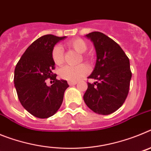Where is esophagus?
Here are the masks:
<instances>
[{
    "mask_svg": "<svg viewBox=\"0 0 151 151\" xmlns=\"http://www.w3.org/2000/svg\"><path fill=\"white\" fill-rule=\"evenodd\" d=\"M68 84H69V85H70V86H72V85H76L77 82H68Z\"/></svg>",
    "mask_w": 151,
    "mask_h": 151,
    "instance_id": "34e87169",
    "label": "esophagus"
}]
</instances>
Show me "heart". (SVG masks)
Masks as SVG:
<instances>
[{
	"label": "heart",
	"instance_id": "heart-1",
	"mask_svg": "<svg viewBox=\"0 0 151 151\" xmlns=\"http://www.w3.org/2000/svg\"><path fill=\"white\" fill-rule=\"evenodd\" d=\"M65 47L69 49L76 51L80 54L79 61H85L90 63L92 61V56L90 54H86L88 49L87 43L82 38H75L69 40L64 44ZM52 59L57 66H60L64 62V53L60 46L56 45L54 47L51 53ZM89 73V69L85 64H80L76 66H66L61 68L59 75L61 78L68 82H77L83 77L86 76Z\"/></svg>",
	"mask_w": 151,
	"mask_h": 151
}]
</instances>
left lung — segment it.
Masks as SVG:
<instances>
[{"mask_svg":"<svg viewBox=\"0 0 151 151\" xmlns=\"http://www.w3.org/2000/svg\"><path fill=\"white\" fill-rule=\"evenodd\" d=\"M95 47L97 61L94 71L88 78L84 101L94 113L109 115L125 102L129 91L132 72L129 57L121 47L104 33L93 32L86 35Z\"/></svg>","mask_w":151,"mask_h":151,"instance_id":"left-lung-1","label":"left lung"}]
</instances>
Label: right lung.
Masks as SVG:
<instances>
[{"label":"right lung","mask_w":151,"mask_h":151,"mask_svg":"<svg viewBox=\"0 0 151 151\" xmlns=\"http://www.w3.org/2000/svg\"><path fill=\"white\" fill-rule=\"evenodd\" d=\"M66 36L53 35L41 36L26 49L17 63L14 71V84L21 104L29 113L40 119L55 114L63 100L64 92L69 87L65 80H57L52 59L54 45ZM50 78L54 82L46 85Z\"/></svg>","instance_id":"add662e5"}]
</instances>
